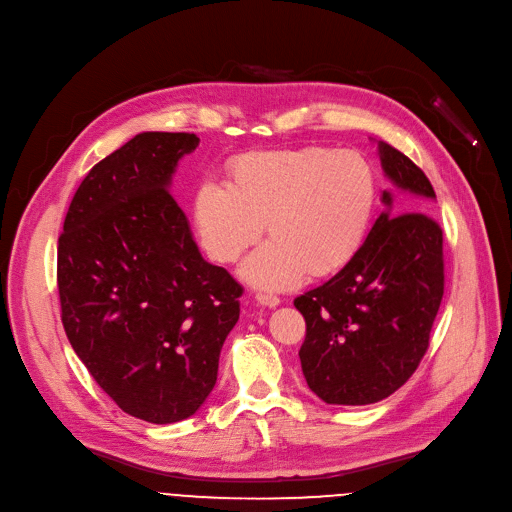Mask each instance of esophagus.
<instances>
[{
    "label": "esophagus",
    "instance_id": "esophagus-1",
    "mask_svg": "<svg viewBox=\"0 0 512 512\" xmlns=\"http://www.w3.org/2000/svg\"><path fill=\"white\" fill-rule=\"evenodd\" d=\"M256 302L266 308H277L281 304V299L273 293H256Z\"/></svg>",
    "mask_w": 512,
    "mask_h": 512
}]
</instances>
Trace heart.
I'll return each instance as SVG.
<instances>
[{
  "instance_id": "heart-1",
  "label": "heart",
  "mask_w": 512,
  "mask_h": 512,
  "mask_svg": "<svg viewBox=\"0 0 512 512\" xmlns=\"http://www.w3.org/2000/svg\"><path fill=\"white\" fill-rule=\"evenodd\" d=\"M229 177V186L213 179L198 186L196 233L210 258L233 264L264 223L270 239L242 266V277L264 289H289L345 266L378 198L374 167L357 150H258L237 157Z\"/></svg>"
}]
</instances>
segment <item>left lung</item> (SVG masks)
<instances>
[{"mask_svg": "<svg viewBox=\"0 0 512 512\" xmlns=\"http://www.w3.org/2000/svg\"><path fill=\"white\" fill-rule=\"evenodd\" d=\"M378 157L390 184L413 200L393 210L384 190L386 208L353 258L293 302L306 318L302 372L328 405H370L401 388L430 345L444 293L442 229L424 213L436 200L430 179L382 140Z\"/></svg>", "mask_w": 512, "mask_h": 512, "instance_id": "obj_1", "label": "left lung"}]
</instances>
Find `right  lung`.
Wrapping results in <instances>:
<instances>
[{"mask_svg":"<svg viewBox=\"0 0 512 512\" xmlns=\"http://www.w3.org/2000/svg\"><path fill=\"white\" fill-rule=\"evenodd\" d=\"M198 142L186 132L136 134L82 179L57 244L72 349L119 409L150 424L202 407L244 291L202 258L169 192Z\"/></svg>","mask_w":512,"mask_h":512,"instance_id":"1","label":"right lung"}]
</instances>
